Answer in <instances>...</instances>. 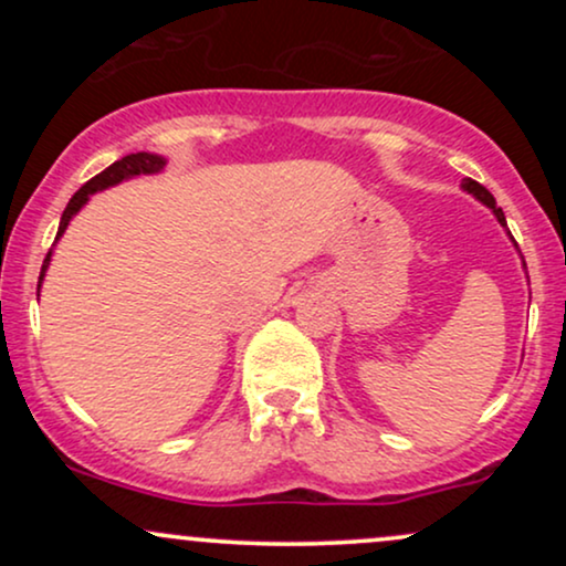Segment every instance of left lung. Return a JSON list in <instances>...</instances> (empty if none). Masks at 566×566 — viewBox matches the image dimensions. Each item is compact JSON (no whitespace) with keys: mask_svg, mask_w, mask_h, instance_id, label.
<instances>
[{"mask_svg":"<svg viewBox=\"0 0 566 566\" xmlns=\"http://www.w3.org/2000/svg\"><path fill=\"white\" fill-rule=\"evenodd\" d=\"M463 188H465V191H469V193H473V197H476L479 201H482V205L490 207V210L495 212V218L500 220V223L505 226V216H503V210H500V207L495 205V197H492V193L486 191V188H484L482 184H476V180L465 178V180H463Z\"/></svg>","mask_w":566,"mask_h":566,"instance_id":"left-lung-1","label":"left lung"}]
</instances>
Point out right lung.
I'll return each mask as SVG.
<instances>
[{
  "label": "right lung",
  "mask_w": 566,
  "mask_h": 566,
  "mask_svg": "<svg viewBox=\"0 0 566 566\" xmlns=\"http://www.w3.org/2000/svg\"><path fill=\"white\" fill-rule=\"evenodd\" d=\"M161 170H165V159L157 157V154L138 151V154H127V157H122L119 161H114L112 167H106V170H103V172H97L95 178H90L87 184H84L80 191H76L74 197H71V201L66 205V210H63V216H61V226H57L55 242L63 237V231H66L69 220L74 218L84 205H87L90 193L103 191V188L122 184V180L135 178V175H154V172H161ZM50 258H53V250L48 252V258H44V263H42V274H39V287H42V279H44V271H48V265H50Z\"/></svg>",
  "instance_id": "add662e5"
}]
</instances>
